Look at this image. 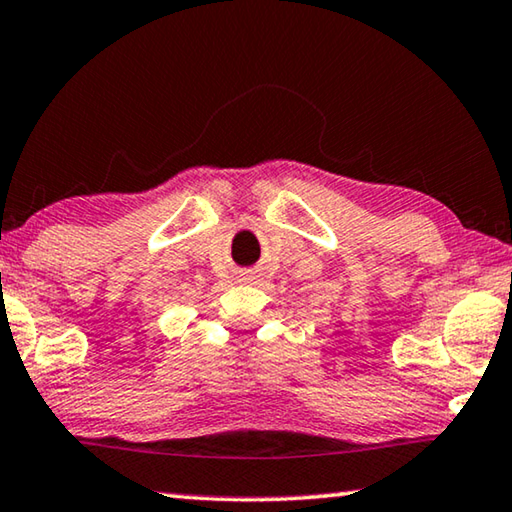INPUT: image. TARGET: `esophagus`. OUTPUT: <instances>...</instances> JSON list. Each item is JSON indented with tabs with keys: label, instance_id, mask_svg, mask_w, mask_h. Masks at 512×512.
<instances>
[{
	"label": "esophagus",
	"instance_id": "34e87169",
	"mask_svg": "<svg viewBox=\"0 0 512 512\" xmlns=\"http://www.w3.org/2000/svg\"><path fill=\"white\" fill-rule=\"evenodd\" d=\"M242 279H245V281H254V274H251V272H245V274H242Z\"/></svg>",
	"mask_w": 512,
	"mask_h": 512
}]
</instances>
